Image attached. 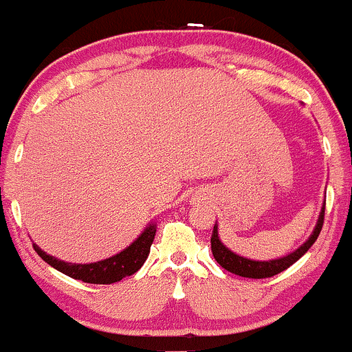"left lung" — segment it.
<instances>
[{
	"label": "left lung",
	"mask_w": 352,
	"mask_h": 352,
	"mask_svg": "<svg viewBox=\"0 0 352 352\" xmlns=\"http://www.w3.org/2000/svg\"><path fill=\"white\" fill-rule=\"evenodd\" d=\"M322 223H324V205H322L321 213H319L316 227H314L313 233H311L308 240H306L300 248L294 250L293 253L286 254V256L276 258V260H270V261L248 260V258H243L240 256V254L233 253L232 250H228L227 246L220 241V238H218V227L215 225V227H213L212 240H210V243H212L213 258H215L217 263L220 265L221 268H225L230 273H235L238 276L253 278V280H261V278L274 276V274L285 272L286 268H289L293 263H296L302 254L308 252L311 246H313L314 241L318 240L319 233H321Z\"/></svg>",
	"instance_id": "1"
}]
</instances>
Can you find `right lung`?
Instances as JSON below:
<instances>
[{
  "mask_svg": "<svg viewBox=\"0 0 352 352\" xmlns=\"http://www.w3.org/2000/svg\"><path fill=\"white\" fill-rule=\"evenodd\" d=\"M155 232L157 225L151 223L140 233V236L137 238L134 243L129 245L122 252L102 261H96V263L89 265L66 263V261L50 256L36 243H33V248L47 265H51L52 268H56L60 273L67 274V276L74 278V280L92 283V285H111V283H117L122 278L139 272L140 266L144 265L148 253H151V245L153 238H155Z\"/></svg>",
  "mask_w": 352,
  "mask_h": 352,
  "instance_id": "right-lung-1",
  "label": "right lung"
}]
</instances>
